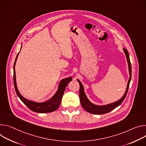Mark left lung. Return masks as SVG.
<instances>
[{
	"label": "left lung",
	"mask_w": 146,
	"mask_h": 146,
	"mask_svg": "<svg viewBox=\"0 0 146 146\" xmlns=\"http://www.w3.org/2000/svg\"><path fill=\"white\" fill-rule=\"evenodd\" d=\"M123 51L125 54L127 61V64H128V68H129V79L127 82V88L126 92L124 94V95L122 97V98H121L119 100L112 103L109 104L104 105V106H98V105H95L91 103L89 99L87 98V97L85 93L84 92V88L81 84V82H80V80L79 79H77L78 81L79 84L80 86V89H79V98H80V103H81L82 106L85 110L87 112L91 113V114H106V113L109 112L111 111L112 110H114L116 107H118L124 100L125 97L127 94L129 86V84H130L131 80V76H132V67H131V63L130 61V58H129V53L127 50L126 49V48H123Z\"/></svg>",
	"instance_id": "obj_1"
}]
</instances>
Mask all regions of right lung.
I'll return each mask as SVG.
<instances>
[{
	"label": "right lung",
	"mask_w": 146,
	"mask_h": 146,
	"mask_svg": "<svg viewBox=\"0 0 146 146\" xmlns=\"http://www.w3.org/2000/svg\"><path fill=\"white\" fill-rule=\"evenodd\" d=\"M19 53L20 52L17 54V57L15 58V62L14 64V68H13L14 85V88H15L16 93H17L19 98L24 103V104H25L29 108V109H30L31 111L34 112H38V113H48V112H51L56 111L60 105L62 97L63 96L65 89L66 88V86H67L68 83L70 82L72 80V77H69V78L62 79L58 85V88L57 91L56 92V93L52 97V98L44 102L38 103V102H32V101L27 100V99L24 98V97L20 93L17 86V84H16L15 65Z\"/></svg>",
	"instance_id": "right-lung-1"
}]
</instances>
